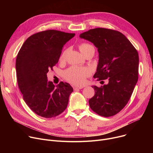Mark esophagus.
Here are the masks:
<instances>
[{
  "label": "esophagus",
  "mask_w": 153,
  "mask_h": 153,
  "mask_svg": "<svg viewBox=\"0 0 153 153\" xmlns=\"http://www.w3.org/2000/svg\"><path fill=\"white\" fill-rule=\"evenodd\" d=\"M83 87H77V86H74L73 87V89L74 91H77V90H79V89H82Z\"/></svg>",
  "instance_id": "1"
}]
</instances>
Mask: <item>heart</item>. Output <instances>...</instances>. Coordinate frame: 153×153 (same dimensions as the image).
Listing matches in <instances>:
<instances>
[{"mask_svg":"<svg viewBox=\"0 0 153 153\" xmlns=\"http://www.w3.org/2000/svg\"><path fill=\"white\" fill-rule=\"evenodd\" d=\"M89 44L85 43H81L79 45V50L84 54L88 48L91 47ZM68 53V50H64L61 56L60 60L65 59ZM91 75V71L86 68L72 66L66 70L64 72V77L70 83L76 85H82L85 83L86 78Z\"/></svg>","mask_w":153,"mask_h":153,"instance_id":"1","label":"heart"}]
</instances>
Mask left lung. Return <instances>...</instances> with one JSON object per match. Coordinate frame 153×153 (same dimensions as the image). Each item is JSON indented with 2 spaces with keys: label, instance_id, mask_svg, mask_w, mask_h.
<instances>
[{
  "label": "left lung",
  "instance_id": "obj_1",
  "mask_svg": "<svg viewBox=\"0 0 153 153\" xmlns=\"http://www.w3.org/2000/svg\"><path fill=\"white\" fill-rule=\"evenodd\" d=\"M79 36L98 48L99 64L94 77L97 81L108 79L107 85L92 86L95 94L89 100V106L100 116H114L125 107L137 83L138 51L126 37L117 30L97 28Z\"/></svg>",
  "mask_w": 153,
  "mask_h": 153
}]
</instances>
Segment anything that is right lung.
<instances>
[{"label": "right lung", "mask_w": 153, "mask_h": 153, "mask_svg": "<svg viewBox=\"0 0 153 153\" xmlns=\"http://www.w3.org/2000/svg\"><path fill=\"white\" fill-rule=\"evenodd\" d=\"M74 33L48 30L30 36L24 42L16 59L19 89L27 105L44 118H53L67 108L73 92L66 82L55 85L48 82L46 74L58 62L64 45Z\"/></svg>", "instance_id": "1"}]
</instances>
